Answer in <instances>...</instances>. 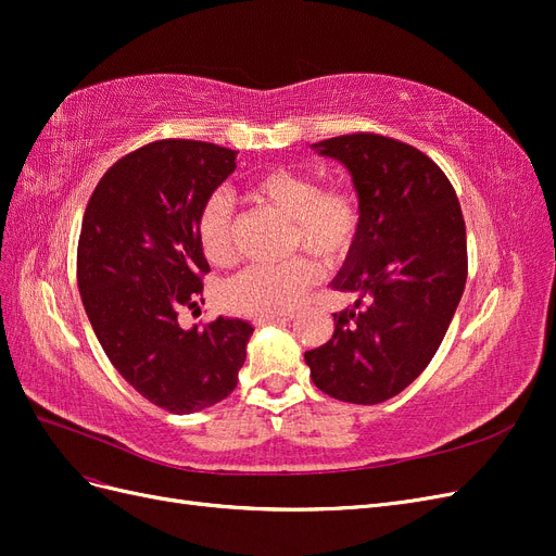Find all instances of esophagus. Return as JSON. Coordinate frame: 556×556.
Instances as JSON below:
<instances>
[{
	"label": "esophagus",
	"instance_id": "1",
	"mask_svg": "<svg viewBox=\"0 0 556 556\" xmlns=\"http://www.w3.org/2000/svg\"><path fill=\"white\" fill-rule=\"evenodd\" d=\"M292 315L290 313H282V315H262V317H255L252 323H255L257 327L262 325H271V323H285V319H290Z\"/></svg>",
	"mask_w": 556,
	"mask_h": 556
}]
</instances>
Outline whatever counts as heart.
Returning a JSON list of instances; mask_svg holds the SVG:
<instances>
[{
	"label": "heart",
	"instance_id": "heart-1",
	"mask_svg": "<svg viewBox=\"0 0 556 556\" xmlns=\"http://www.w3.org/2000/svg\"><path fill=\"white\" fill-rule=\"evenodd\" d=\"M248 192L268 208L292 220V248H304L327 266L341 264L362 233V204L348 185L319 188L315 176L274 166L250 180ZM197 241L204 257L225 266L233 255L231 206L225 194L215 192L197 215ZM319 278L317 264L296 255L280 264H250L227 280L223 299L227 308L241 315H282L299 306V301Z\"/></svg>",
	"mask_w": 556,
	"mask_h": 556
}]
</instances>
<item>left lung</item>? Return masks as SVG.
I'll return each instance as SVG.
<instances>
[{"mask_svg":"<svg viewBox=\"0 0 556 556\" xmlns=\"http://www.w3.org/2000/svg\"><path fill=\"white\" fill-rule=\"evenodd\" d=\"M348 166L362 204V233L333 290L357 294L333 313L331 341L306 352L325 394L374 406L425 371L459 306L468 276L457 192L422 150L374 131L315 143Z\"/></svg>","mask_w":556,"mask_h":556,"instance_id":"8db88e82","label":"left lung"}]
</instances>
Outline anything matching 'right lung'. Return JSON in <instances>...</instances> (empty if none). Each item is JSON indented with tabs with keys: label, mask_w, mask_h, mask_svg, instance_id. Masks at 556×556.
I'll list each match as a JSON object with an SVG mask.
<instances>
[{
	"label": "right lung",
	"mask_w": 556,
	"mask_h": 556,
	"mask_svg": "<svg viewBox=\"0 0 556 556\" xmlns=\"http://www.w3.org/2000/svg\"><path fill=\"white\" fill-rule=\"evenodd\" d=\"M233 160L237 150L206 141L146 143L102 176L83 215L76 276L90 325L117 374L174 415L233 392L255 331L223 315L194 329L178 325L211 271L197 215L237 169Z\"/></svg>",
	"instance_id": "obj_1"
}]
</instances>
